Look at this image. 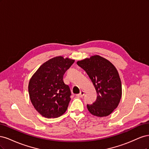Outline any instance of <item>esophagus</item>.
I'll use <instances>...</instances> for the list:
<instances>
[{"instance_id": "34e87169", "label": "esophagus", "mask_w": 149, "mask_h": 149, "mask_svg": "<svg viewBox=\"0 0 149 149\" xmlns=\"http://www.w3.org/2000/svg\"><path fill=\"white\" fill-rule=\"evenodd\" d=\"M84 95V92L83 91H81L80 92L79 94H76V96L78 97H83Z\"/></svg>"}]
</instances>
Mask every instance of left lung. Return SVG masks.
Wrapping results in <instances>:
<instances>
[{"label": "left lung", "mask_w": 149, "mask_h": 149, "mask_svg": "<svg viewBox=\"0 0 149 149\" xmlns=\"http://www.w3.org/2000/svg\"><path fill=\"white\" fill-rule=\"evenodd\" d=\"M77 65L86 72L97 94L95 102L87 104L88 111L97 117L109 116L119 105L122 96L121 81L115 66L99 55L78 61Z\"/></svg>", "instance_id": "1"}]
</instances>
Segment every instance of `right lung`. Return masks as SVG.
Masks as SVG:
<instances>
[{"instance_id": "1", "label": "right lung", "mask_w": 149, "mask_h": 149, "mask_svg": "<svg viewBox=\"0 0 149 149\" xmlns=\"http://www.w3.org/2000/svg\"><path fill=\"white\" fill-rule=\"evenodd\" d=\"M74 60L56 56L40 66L30 79L29 93L31 103L47 118H56L67 110L71 91L63 81V75Z\"/></svg>"}]
</instances>
